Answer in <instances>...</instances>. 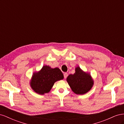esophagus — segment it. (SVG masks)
<instances>
[{"label": "esophagus", "instance_id": "1", "mask_svg": "<svg viewBox=\"0 0 124 124\" xmlns=\"http://www.w3.org/2000/svg\"><path fill=\"white\" fill-rule=\"evenodd\" d=\"M63 76H64V78H67V77H68V73H65L64 74H63Z\"/></svg>", "mask_w": 124, "mask_h": 124}]
</instances>
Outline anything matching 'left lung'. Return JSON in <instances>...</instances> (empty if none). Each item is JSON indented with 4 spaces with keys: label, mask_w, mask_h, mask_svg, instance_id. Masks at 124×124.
<instances>
[{
    "label": "left lung",
    "mask_w": 124,
    "mask_h": 124,
    "mask_svg": "<svg viewBox=\"0 0 124 124\" xmlns=\"http://www.w3.org/2000/svg\"><path fill=\"white\" fill-rule=\"evenodd\" d=\"M67 82L71 90L77 95H84L88 93L94 84L90 73L85 72L79 66H77L75 69L73 74L69 75Z\"/></svg>",
    "instance_id": "1"
}]
</instances>
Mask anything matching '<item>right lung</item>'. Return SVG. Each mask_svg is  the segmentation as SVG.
<instances>
[{
    "label": "right lung",
    "mask_w": 124,
    "mask_h": 124,
    "mask_svg": "<svg viewBox=\"0 0 124 124\" xmlns=\"http://www.w3.org/2000/svg\"><path fill=\"white\" fill-rule=\"evenodd\" d=\"M63 78V75L58 68H52L45 65L40 70L33 73L30 86L33 92L39 95H44L50 92L56 82Z\"/></svg>",
    "instance_id": "right-lung-1"
}]
</instances>
